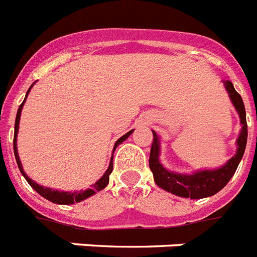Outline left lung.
I'll return each instance as SVG.
<instances>
[{
	"label": "left lung",
	"mask_w": 257,
	"mask_h": 257,
	"mask_svg": "<svg viewBox=\"0 0 257 257\" xmlns=\"http://www.w3.org/2000/svg\"><path fill=\"white\" fill-rule=\"evenodd\" d=\"M226 87L228 96L232 101L233 107L237 110L240 117L241 131L237 137L236 153L231 160H228L226 165L222 168L212 169V170H201L194 174H178V173L169 172L160 162V141H158L157 133L153 131V144L150 149L149 168L153 173L154 182L157 186L166 190L169 193L183 198H191V199H201V198L211 197L214 194L226 186L228 181L236 172L239 162L243 158L245 145H247V120H245V108L241 96L233 88V84L230 80L223 81Z\"/></svg>",
	"instance_id": "obj_1"
}]
</instances>
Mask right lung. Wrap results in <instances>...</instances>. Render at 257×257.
<instances>
[{
	"mask_svg": "<svg viewBox=\"0 0 257 257\" xmlns=\"http://www.w3.org/2000/svg\"><path fill=\"white\" fill-rule=\"evenodd\" d=\"M33 85H34V84H31V87H33ZM31 87L29 88V91L26 92V97H27V95H29V92H30ZM26 97H25V100H26ZM25 100L22 101V104H21L20 108H18V112H17L16 125H14V143H13V145H14V156H16L17 165H18V168H20L21 173H22V176H24L25 179L27 181V183H29V185H30V186L33 187V189H34L35 191L39 194V195H42V197L46 198L47 201L53 202V203H56V204H74V203H78V202L83 201V199H87L88 197H92L93 194L97 193V191H100V190H103L104 187L107 186L108 182H109V174L112 173V170H113V162H112V161H113V156H112V158H110L109 166H108L107 172L104 173V176L101 177L99 181H96V182L92 185V187H91V189L80 190V191H59V190L50 189V187H43V186H41V185H38L37 182H34L33 179H30L29 177L26 176V173L24 172V168H22V164H21L20 156H18V150H17V133H18V128H20L21 112H22V107H24ZM132 132H133V129H132V131H129L126 135H124L122 137H120V139L116 141V144H114V148H113V152H114V149L117 148V145H120L122 141H125V140L128 139Z\"/></svg>",
	"mask_w": 257,
	"mask_h": 257,
	"instance_id": "1",
	"label": "right lung"
}]
</instances>
